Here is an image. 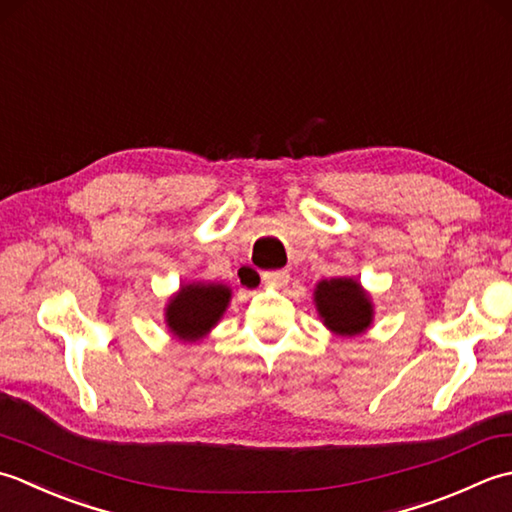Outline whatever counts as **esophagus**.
<instances>
[{"label": "esophagus", "mask_w": 512, "mask_h": 512, "mask_svg": "<svg viewBox=\"0 0 512 512\" xmlns=\"http://www.w3.org/2000/svg\"><path fill=\"white\" fill-rule=\"evenodd\" d=\"M263 280H265L267 285L283 287V285H287V280H289V271H287V269H271V271H265Z\"/></svg>", "instance_id": "obj_1"}]
</instances>
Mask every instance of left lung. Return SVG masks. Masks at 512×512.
I'll return each instance as SVG.
<instances>
[{"label":"left lung","instance_id":"1","mask_svg":"<svg viewBox=\"0 0 512 512\" xmlns=\"http://www.w3.org/2000/svg\"><path fill=\"white\" fill-rule=\"evenodd\" d=\"M316 307L325 325L340 336H356L371 325V300L351 278L322 280L316 289Z\"/></svg>","mask_w":512,"mask_h":512}]
</instances>
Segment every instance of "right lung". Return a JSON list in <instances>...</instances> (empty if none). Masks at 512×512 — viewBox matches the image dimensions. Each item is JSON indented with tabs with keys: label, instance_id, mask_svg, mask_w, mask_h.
I'll list each match as a JSON object with an SVG mask.
<instances>
[{
	"label": "right lung",
	"instance_id": "1",
	"mask_svg": "<svg viewBox=\"0 0 512 512\" xmlns=\"http://www.w3.org/2000/svg\"><path fill=\"white\" fill-rule=\"evenodd\" d=\"M225 285H183L176 298L170 300L168 325L181 340H198L223 316L229 302Z\"/></svg>",
	"mask_w": 512,
	"mask_h": 512
}]
</instances>
